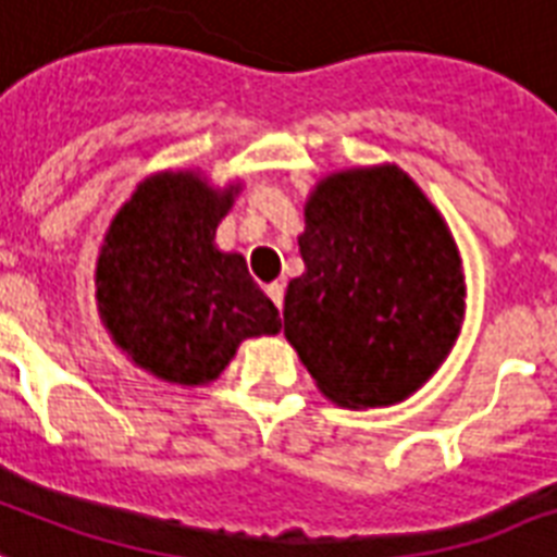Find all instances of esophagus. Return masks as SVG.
<instances>
[{"mask_svg":"<svg viewBox=\"0 0 557 557\" xmlns=\"http://www.w3.org/2000/svg\"><path fill=\"white\" fill-rule=\"evenodd\" d=\"M265 292H269L271 300L277 304V309H283V295H286V286H283V283H271V286L265 288Z\"/></svg>","mask_w":557,"mask_h":557,"instance_id":"esophagus-1","label":"esophagus"}]
</instances>
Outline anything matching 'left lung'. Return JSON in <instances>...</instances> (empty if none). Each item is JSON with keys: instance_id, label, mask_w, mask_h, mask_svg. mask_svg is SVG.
<instances>
[{"instance_id": "left-lung-1", "label": "left lung", "mask_w": 557, "mask_h": 557, "mask_svg": "<svg viewBox=\"0 0 557 557\" xmlns=\"http://www.w3.org/2000/svg\"><path fill=\"white\" fill-rule=\"evenodd\" d=\"M304 215V274L283 307L288 345L335 406L406 400L438 371L465 321L447 222L400 165L324 177Z\"/></svg>"}]
</instances>
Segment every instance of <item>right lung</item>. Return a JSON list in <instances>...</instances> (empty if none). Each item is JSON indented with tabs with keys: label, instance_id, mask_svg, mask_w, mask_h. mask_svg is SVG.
Masks as SVG:
<instances>
[{
	"label": "right lung",
	"instance_id": "add662e5",
	"mask_svg": "<svg viewBox=\"0 0 557 557\" xmlns=\"http://www.w3.org/2000/svg\"><path fill=\"white\" fill-rule=\"evenodd\" d=\"M236 193L239 184L212 189L195 172H160L110 222L96 265L99 315L157 380L212 382L245 338L283 326L245 257L212 245Z\"/></svg>",
	"mask_w": 557,
	"mask_h": 557
}]
</instances>
